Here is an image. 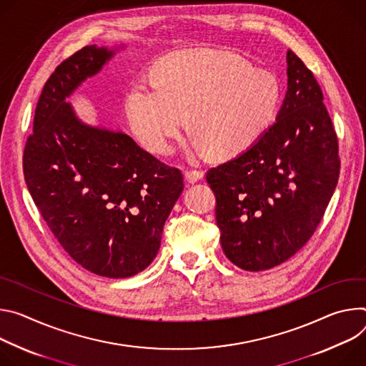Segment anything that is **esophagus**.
<instances>
[{
	"label": "esophagus",
	"instance_id": "esophagus-1",
	"mask_svg": "<svg viewBox=\"0 0 366 366\" xmlns=\"http://www.w3.org/2000/svg\"><path fill=\"white\" fill-rule=\"evenodd\" d=\"M202 179H204V172L192 170V172H186V173H184V180H186L187 183H190V184H193V183L202 180Z\"/></svg>",
	"mask_w": 366,
	"mask_h": 366
}]
</instances>
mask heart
Instances as JSON below:
<instances>
[{"mask_svg": "<svg viewBox=\"0 0 366 366\" xmlns=\"http://www.w3.org/2000/svg\"><path fill=\"white\" fill-rule=\"evenodd\" d=\"M155 79L128 90L124 114L141 144L157 154L172 152L192 119L202 149L234 157L266 131L280 100L272 74L215 48L169 55L155 66Z\"/></svg>", "mask_w": 366, "mask_h": 366, "instance_id": "1", "label": "heart"}]
</instances>
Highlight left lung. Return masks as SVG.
I'll return each instance as SVG.
<instances>
[{
    "label": "left lung",
    "mask_w": 366,
    "mask_h": 366,
    "mask_svg": "<svg viewBox=\"0 0 366 366\" xmlns=\"http://www.w3.org/2000/svg\"><path fill=\"white\" fill-rule=\"evenodd\" d=\"M288 90L274 124L238 157L211 169L221 247L242 270L272 269L301 250L340 173L337 137L304 62L287 54Z\"/></svg>",
    "instance_id": "obj_1"
}]
</instances>
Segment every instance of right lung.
<instances>
[{"instance_id": "add662e5", "label": "right lung", "mask_w": 366, "mask_h": 366, "mask_svg": "<svg viewBox=\"0 0 366 366\" xmlns=\"http://www.w3.org/2000/svg\"><path fill=\"white\" fill-rule=\"evenodd\" d=\"M120 48L90 45L56 66L23 155L27 189L59 244L84 269L113 279L151 264L183 192L177 169L124 132L84 124L66 102Z\"/></svg>"}]
</instances>
